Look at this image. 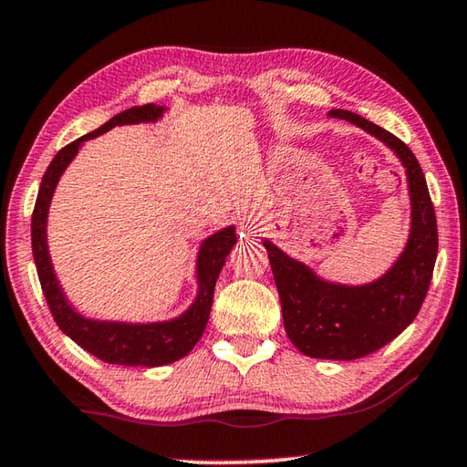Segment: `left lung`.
<instances>
[{"mask_svg":"<svg viewBox=\"0 0 467 467\" xmlns=\"http://www.w3.org/2000/svg\"><path fill=\"white\" fill-rule=\"evenodd\" d=\"M329 115L373 133L406 167L412 200V231L406 249L377 282L339 286L319 280L309 267L290 259L274 243L264 241V247L270 255L290 342L311 358L357 360L389 344L416 319L437 262V216L424 172L404 141L350 110L331 109Z\"/></svg>","mask_w":467,"mask_h":467,"instance_id":"obj_1","label":"left lung"}]
</instances>
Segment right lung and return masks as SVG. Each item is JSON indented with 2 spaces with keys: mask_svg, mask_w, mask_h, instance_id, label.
Masks as SVG:
<instances>
[{
  "mask_svg": "<svg viewBox=\"0 0 467 467\" xmlns=\"http://www.w3.org/2000/svg\"><path fill=\"white\" fill-rule=\"evenodd\" d=\"M162 107L144 105L131 107L123 113L115 115L99 130H94L86 136L78 138L72 144L63 146L45 171L41 187H38L36 203L33 210V223H30V236H33V255L36 264V274L41 280V288L49 311L53 315L63 334L69 336L74 342L90 352L92 357L109 362V365H123V367H162L171 365L179 358L187 357L192 348L202 337L205 326H208L212 298H214V288L218 274L223 270L228 253L236 243L234 226H228L224 231L212 234L205 239L200 249V259H197V282H200V292H197L195 303L189 306V311L181 315L179 319L164 321V323H146V326H130V323H107V321H92L84 319L78 315L72 306L67 305L66 296L53 274V265L47 251V210L55 192V185L61 177V172L72 162L78 148L82 141L100 136L115 125L125 123H140V121H156L162 115Z\"/></svg>",
  "mask_w": 467,
  "mask_h": 467,
  "instance_id": "1",
  "label": "right lung"
}]
</instances>
